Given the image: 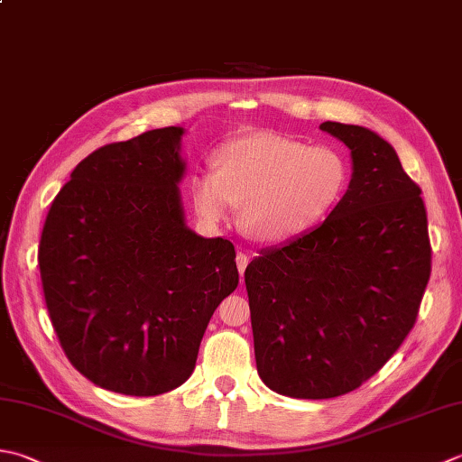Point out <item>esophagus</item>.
Listing matches in <instances>:
<instances>
[{"instance_id": "1", "label": "esophagus", "mask_w": 462, "mask_h": 462, "mask_svg": "<svg viewBox=\"0 0 462 462\" xmlns=\"http://www.w3.org/2000/svg\"><path fill=\"white\" fill-rule=\"evenodd\" d=\"M248 262H250V256L246 254V252H238V256H236V264H238V270H240V276H242V280H244V270H246Z\"/></svg>"}]
</instances>
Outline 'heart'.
Returning <instances> with one entry per match:
<instances>
[{"label": "heart", "instance_id": "heart-1", "mask_svg": "<svg viewBox=\"0 0 462 462\" xmlns=\"http://www.w3.org/2000/svg\"><path fill=\"white\" fill-rule=\"evenodd\" d=\"M346 184L348 164L338 150L260 132L222 146L218 168L192 180V204L208 224L226 222L240 204L238 228L274 244L320 222Z\"/></svg>", "mask_w": 462, "mask_h": 462}]
</instances>
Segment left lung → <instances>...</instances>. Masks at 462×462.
Returning <instances> with one entry per match:
<instances>
[{"label":"left lung","mask_w":462,"mask_h":462,"mask_svg":"<svg viewBox=\"0 0 462 462\" xmlns=\"http://www.w3.org/2000/svg\"><path fill=\"white\" fill-rule=\"evenodd\" d=\"M346 143V194L314 230L260 250L244 273L258 374L292 399H334L381 370L414 327L430 278L420 188L363 125L324 122Z\"/></svg>","instance_id":"1"}]
</instances>
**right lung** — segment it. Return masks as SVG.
<instances>
[{"instance_id": "obj_1", "label": "right lung", "mask_w": 462, "mask_h": 462, "mask_svg": "<svg viewBox=\"0 0 462 462\" xmlns=\"http://www.w3.org/2000/svg\"><path fill=\"white\" fill-rule=\"evenodd\" d=\"M182 135L170 125L92 152L43 224L53 330L74 368L106 391L156 396L186 383L214 310L238 286L232 242L184 222Z\"/></svg>"}]
</instances>
